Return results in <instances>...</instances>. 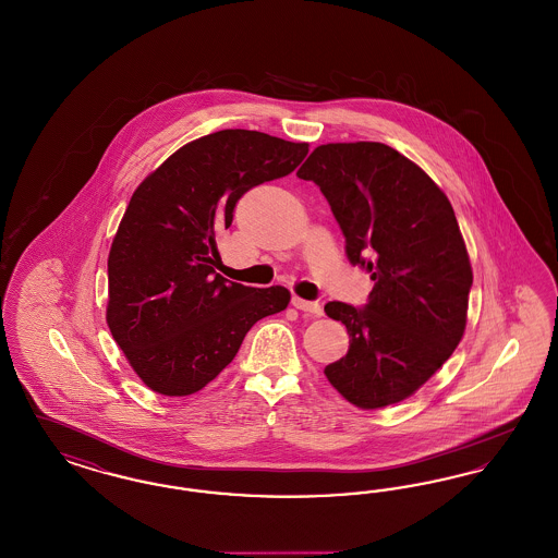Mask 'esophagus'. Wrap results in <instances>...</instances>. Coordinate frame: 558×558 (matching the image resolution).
Masks as SVG:
<instances>
[{"mask_svg": "<svg viewBox=\"0 0 558 558\" xmlns=\"http://www.w3.org/2000/svg\"><path fill=\"white\" fill-rule=\"evenodd\" d=\"M292 305H294L296 310H301V312L305 313H312V315H322V313H324L322 305H319L317 301H305V299L292 296Z\"/></svg>", "mask_w": 558, "mask_h": 558, "instance_id": "1", "label": "esophagus"}]
</instances>
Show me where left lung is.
<instances>
[{
	"label": "left lung",
	"instance_id": "obj_1",
	"mask_svg": "<svg viewBox=\"0 0 558 558\" xmlns=\"http://www.w3.org/2000/svg\"><path fill=\"white\" fill-rule=\"evenodd\" d=\"M296 177L319 186L349 262L374 280L365 307H324L349 332L347 355L324 374L359 409L404 401L445 365L468 324L473 271L452 205L384 143L319 145Z\"/></svg>",
	"mask_w": 558,
	"mask_h": 558
}]
</instances>
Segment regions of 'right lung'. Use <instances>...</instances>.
<instances>
[{
  "label": "right lung",
  "mask_w": 558,
  "mask_h": 558,
  "mask_svg": "<svg viewBox=\"0 0 558 558\" xmlns=\"http://www.w3.org/2000/svg\"><path fill=\"white\" fill-rule=\"evenodd\" d=\"M307 143L226 129L186 143L131 197L108 257V326L134 374L163 397L207 386L255 322L284 312V287L216 274V239L248 189L282 179Z\"/></svg>",
  "instance_id": "1"
}]
</instances>
